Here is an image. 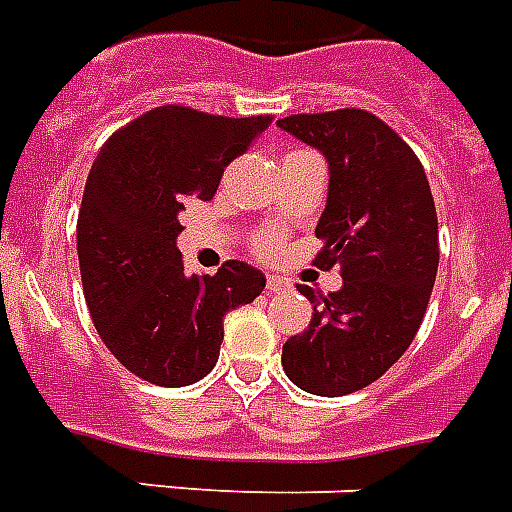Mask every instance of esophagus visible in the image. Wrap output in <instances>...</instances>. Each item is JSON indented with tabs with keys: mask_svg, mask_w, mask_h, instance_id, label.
Returning a JSON list of instances; mask_svg holds the SVG:
<instances>
[{
	"mask_svg": "<svg viewBox=\"0 0 512 512\" xmlns=\"http://www.w3.org/2000/svg\"><path fill=\"white\" fill-rule=\"evenodd\" d=\"M292 284H289V279H284V276H268L265 279V289L268 292H281V289H289Z\"/></svg>",
	"mask_w": 512,
	"mask_h": 512,
	"instance_id": "1",
	"label": "esophagus"
}]
</instances>
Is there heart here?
Segmentation results:
<instances>
[{"instance_id":"heart-1","label":"heart","mask_w":512,"mask_h":512,"mask_svg":"<svg viewBox=\"0 0 512 512\" xmlns=\"http://www.w3.org/2000/svg\"><path fill=\"white\" fill-rule=\"evenodd\" d=\"M281 244H284V236H281L279 231H263L255 236L252 249H255L260 257H276L279 255Z\"/></svg>"}]
</instances>
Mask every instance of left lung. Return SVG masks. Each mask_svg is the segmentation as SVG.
Instances as JSON below:
<instances>
[{
    "instance_id": "left-lung-1",
    "label": "left lung",
    "mask_w": 512,
    "mask_h": 512,
    "mask_svg": "<svg viewBox=\"0 0 512 512\" xmlns=\"http://www.w3.org/2000/svg\"><path fill=\"white\" fill-rule=\"evenodd\" d=\"M281 130L329 162L327 209L316 225V268L340 265L342 287L313 303L305 332L281 350L284 372L316 396H348L404 356L428 311L438 271V217L420 159L364 108L292 114Z\"/></svg>"
}]
</instances>
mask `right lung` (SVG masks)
Returning <instances> with one entry per match:
<instances>
[{"instance_id":"1","label":"right lung","mask_w":512,"mask_h":512,"mask_svg":"<svg viewBox=\"0 0 512 512\" xmlns=\"http://www.w3.org/2000/svg\"><path fill=\"white\" fill-rule=\"evenodd\" d=\"M271 119L172 103L132 119L100 148L76 220L79 271L100 340L140 380L183 388L207 377L225 313L263 292V273L239 260L188 276L175 239L185 201L212 199L225 167Z\"/></svg>"}]
</instances>
